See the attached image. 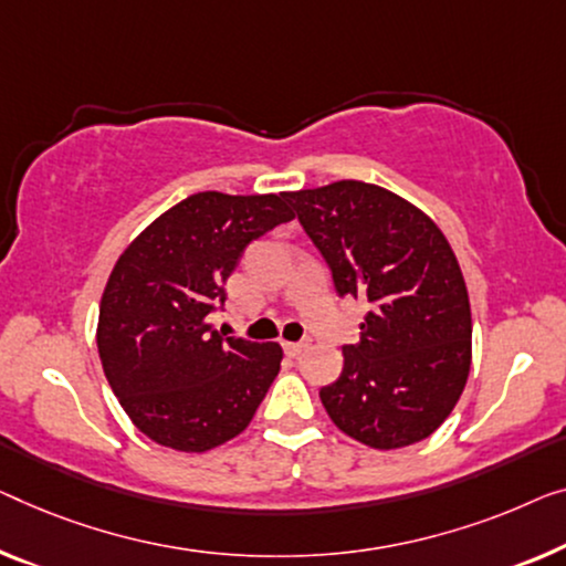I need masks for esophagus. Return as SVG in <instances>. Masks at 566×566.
<instances>
[{
  "label": "esophagus",
  "instance_id": "1",
  "mask_svg": "<svg viewBox=\"0 0 566 566\" xmlns=\"http://www.w3.org/2000/svg\"><path fill=\"white\" fill-rule=\"evenodd\" d=\"M282 345H284V353H286V356H300V353L307 348V343H305V340H300V343H286V340H284Z\"/></svg>",
  "mask_w": 566,
  "mask_h": 566
}]
</instances>
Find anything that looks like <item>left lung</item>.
Masks as SVG:
<instances>
[{
    "instance_id": "obj_1",
    "label": "left lung",
    "mask_w": 566,
    "mask_h": 566,
    "mask_svg": "<svg viewBox=\"0 0 566 566\" xmlns=\"http://www.w3.org/2000/svg\"><path fill=\"white\" fill-rule=\"evenodd\" d=\"M286 200L337 294L368 302L340 378L319 389L327 417L374 450L427 440L458 403L472 358L468 286L444 233L409 200L360 180Z\"/></svg>"
}]
</instances>
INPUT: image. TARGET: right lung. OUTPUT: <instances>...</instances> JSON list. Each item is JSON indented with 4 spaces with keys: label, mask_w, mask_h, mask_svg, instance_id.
<instances>
[{
    "label": "right lung",
    "mask_w": 566,
    "mask_h": 566,
    "mask_svg": "<svg viewBox=\"0 0 566 566\" xmlns=\"http://www.w3.org/2000/svg\"><path fill=\"white\" fill-rule=\"evenodd\" d=\"M286 192H196L151 221L116 261L96 343L108 386L151 442L208 452L254 419L280 374V343L226 337L210 315L251 241L292 221Z\"/></svg>",
    "instance_id": "obj_1"
}]
</instances>
